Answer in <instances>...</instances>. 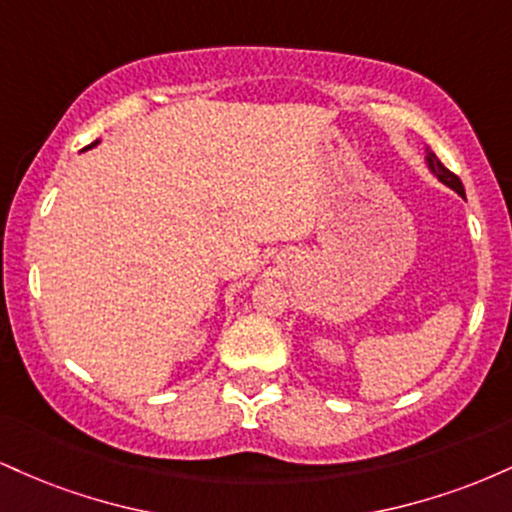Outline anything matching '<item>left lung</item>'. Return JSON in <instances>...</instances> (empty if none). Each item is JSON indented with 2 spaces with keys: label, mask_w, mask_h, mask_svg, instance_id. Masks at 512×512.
Segmentation results:
<instances>
[{
  "label": "left lung",
  "mask_w": 512,
  "mask_h": 512,
  "mask_svg": "<svg viewBox=\"0 0 512 512\" xmlns=\"http://www.w3.org/2000/svg\"><path fill=\"white\" fill-rule=\"evenodd\" d=\"M428 168H431L433 173L438 175V180H440V182H445V185L452 187V190H455L457 195H462V197H464V187H462V180L457 178V175L452 173V170L445 168L443 163H440V158H436V154H428Z\"/></svg>",
  "instance_id": "8db88e82"
}]
</instances>
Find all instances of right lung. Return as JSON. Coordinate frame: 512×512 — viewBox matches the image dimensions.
<instances>
[{"label": "right lung", "mask_w": 512, "mask_h": 512, "mask_svg": "<svg viewBox=\"0 0 512 512\" xmlns=\"http://www.w3.org/2000/svg\"><path fill=\"white\" fill-rule=\"evenodd\" d=\"M96 144H98V142H93V144H88V149H91V146H96Z\"/></svg>", "instance_id": "1"}]
</instances>
